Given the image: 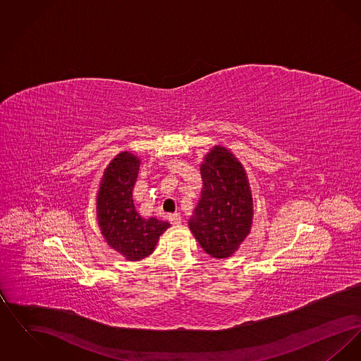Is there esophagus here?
Segmentation results:
<instances>
[{
	"label": "esophagus",
	"mask_w": 361,
	"mask_h": 361,
	"mask_svg": "<svg viewBox=\"0 0 361 361\" xmlns=\"http://www.w3.org/2000/svg\"><path fill=\"white\" fill-rule=\"evenodd\" d=\"M169 221H171L173 226H177V224H181V216L178 214H171Z\"/></svg>",
	"instance_id": "34e87169"
}]
</instances>
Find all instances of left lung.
Returning a JSON list of instances; mask_svg holds the SVG:
<instances>
[{
	"label": "left lung",
	"instance_id": "obj_1",
	"mask_svg": "<svg viewBox=\"0 0 361 361\" xmlns=\"http://www.w3.org/2000/svg\"><path fill=\"white\" fill-rule=\"evenodd\" d=\"M202 195L189 228L207 255L227 258L250 233L253 197L238 158L224 146H214L200 165Z\"/></svg>",
	"mask_w": 361,
	"mask_h": 361
}]
</instances>
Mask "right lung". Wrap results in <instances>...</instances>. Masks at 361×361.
<instances>
[{
    "mask_svg": "<svg viewBox=\"0 0 361 361\" xmlns=\"http://www.w3.org/2000/svg\"><path fill=\"white\" fill-rule=\"evenodd\" d=\"M140 159L123 152L104 171L97 192V221L106 243L128 261H139L153 253L159 235L171 224L155 218L145 219L135 209L133 189Z\"/></svg>",
    "mask_w": 361,
    "mask_h": 361,
    "instance_id": "1",
    "label": "right lung"
}]
</instances>
